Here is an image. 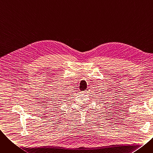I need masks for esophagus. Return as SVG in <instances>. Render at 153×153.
Masks as SVG:
<instances>
[{
  "instance_id": "34e87169",
  "label": "esophagus",
  "mask_w": 153,
  "mask_h": 153,
  "mask_svg": "<svg viewBox=\"0 0 153 153\" xmlns=\"http://www.w3.org/2000/svg\"><path fill=\"white\" fill-rule=\"evenodd\" d=\"M89 92V89H87L85 91H82V93H83V94H87V92Z\"/></svg>"
}]
</instances>
